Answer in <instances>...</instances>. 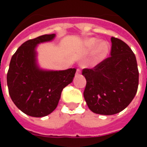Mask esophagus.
I'll list each match as a JSON object with an SVG mask.
<instances>
[{"instance_id":"esophagus-1","label":"esophagus","mask_w":147,"mask_h":147,"mask_svg":"<svg viewBox=\"0 0 147 147\" xmlns=\"http://www.w3.org/2000/svg\"><path fill=\"white\" fill-rule=\"evenodd\" d=\"M81 73V71H80V69H77L76 71V74L77 75H79V74Z\"/></svg>"}]
</instances>
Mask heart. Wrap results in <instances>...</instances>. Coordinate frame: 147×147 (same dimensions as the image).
Instances as JSON below:
<instances>
[{"mask_svg": "<svg viewBox=\"0 0 147 147\" xmlns=\"http://www.w3.org/2000/svg\"><path fill=\"white\" fill-rule=\"evenodd\" d=\"M84 47L88 50H94L93 52V61L94 62H99L102 61L108 54L109 45V42L106 41H101L98 42V39L94 38L86 39L83 42Z\"/></svg>", "mask_w": 147, "mask_h": 147, "instance_id": "obj_1", "label": "heart"}]
</instances>
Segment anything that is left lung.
<instances>
[{
    "label": "left lung",
    "instance_id": "8db88e82",
    "mask_svg": "<svg viewBox=\"0 0 147 147\" xmlns=\"http://www.w3.org/2000/svg\"><path fill=\"white\" fill-rule=\"evenodd\" d=\"M111 57L93 69H83L86 85L83 96L93 113L113 115L131 102L139 85L136 56L125 42L111 38Z\"/></svg>",
    "mask_w": 147,
    "mask_h": 147
}]
</instances>
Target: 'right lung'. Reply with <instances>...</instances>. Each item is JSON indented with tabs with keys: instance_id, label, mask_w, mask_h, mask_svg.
<instances>
[{
	"instance_id": "add662e5",
	"label": "right lung",
	"mask_w": 147,
	"mask_h": 147,
	"mask_svg": "<svg viewBox=\"0 0 147 147\" xmlns=\"http://www.w3.org/2000/svg\"><path fill=\"white\" fill-rule=\"evenodd\" d=\"M55 34H45L22 44L10 61L7 74L9 95L20 110L43 117L57 108L61 92L73 81L76 68L49 70L40 67L38 45L53 41Z\"/></svg>"
}]
</instances>
